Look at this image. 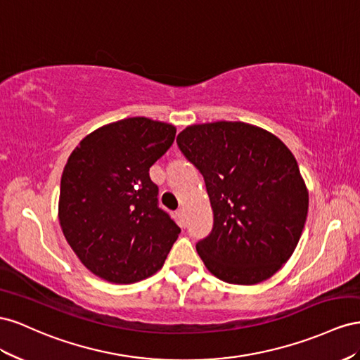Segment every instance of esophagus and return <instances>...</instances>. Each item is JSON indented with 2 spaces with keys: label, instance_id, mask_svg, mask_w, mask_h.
Listing matches in <instances>:
<instances>
[{
  "label": "esophagus",
  "instance_id": "34e87169",
  "mask_svg": "<svg viewBox=\"0 0 360 360\" xmlns=\"http://www.w3.org/2000/svg\"><path fill=\"white\" fill-rule=\"evenodd\" d=\"M176 215H178V219L181 220V223H182V224H186V221H187V214H186V210L179 208V210L176 211Z\"/></svg>",
  "mask_w": 360,
  "mask_h": 360
}]
</instances>
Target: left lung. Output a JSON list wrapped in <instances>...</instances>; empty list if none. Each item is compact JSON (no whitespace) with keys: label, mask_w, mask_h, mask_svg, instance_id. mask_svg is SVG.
Here are the masks:
<instances>
[{"label":"left lung","mask_w":360,"mask_h":360,"mask_svg":"<svg viewBox=\"0 0 360 360\" xmlns=\"http://www.w3.org/2000/svg\"><path fill=\"white\" fill-rule=\"evenodd\" d=\"M176 141L203 174L214 212L211 233L196 244L205 266L228 283L266 281L291 258L309 208L292 152L244 122L196 123Z\"/></svg>","instance_id":"obj_1"}]
</instances>
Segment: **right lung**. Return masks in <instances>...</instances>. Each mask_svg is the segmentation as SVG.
I'll list each match as a JSON object with an SVG mask.
<instances>
[{"instance_id": "add662e5", "label": "right lung", "mask_w": 360, "mask_h": 360, "mask_svg": "<svg viewBox=\"0 0 360 360\" xmlns=\"http://www.w3.org/2000/svg\"><path fill=\"white\" fill-rule=\"evenodd\" d=\"M176 127L128 117L90 132L61 174L58 221L89 271L111 283L155 274L181 232L158 208L149 169L172 146Z\"/></svg>"}]
</instances>
